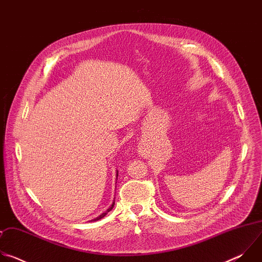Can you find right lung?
Here are the masks:
<instances>
[{
    "instance_id": "add662e5",
    "label": "right lung",
    "mask_w": 262,
    "mask_h": 262,
    "mask_svg": "<svg viewBox=\"0 0 262 262\" xmlns=\"http://www.w3.org/2000/svg\"><path fill=\"white\" fill-rule=\"evenodd\" d=\"M114 204H115V201L113 202V204H112V206H111V207H110V208H108V209H107V210H106L105 212H103L102 214H100L99 216H97L96 219H94L93 221H97V220H100V219H102V217H103V216H104V215H105V214H106V213H107V212H108V211H110V210H111L112 208H113V207H114Z\"/></svg>"
}]
</instances>
